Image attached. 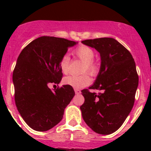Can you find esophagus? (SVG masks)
Masks as SVG:
<instances>
[{
  "label": "esophagus",
  "instance_id": "1",
  "mask_svg": "<svg viewBox=\"0 0 151 151\" xmlns=\"http://www.w3.org/2000/svg\"><path fill=\"white\" fill-rule=\"evenodd\" d=\"M75 93L76 94H81V91L79 89H75Z\"/></svg>",
  "mask_w": 151,
  "mask_h": 151
}]
</instances>
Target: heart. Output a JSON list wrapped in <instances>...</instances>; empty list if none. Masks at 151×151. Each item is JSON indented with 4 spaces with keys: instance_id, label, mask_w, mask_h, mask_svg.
Here are the masks:
<instances>
[{
    "instance_id": "obj_1",
    "label": "heart",
    "mask_w": 151,
    "mask_h": 151,
    "mask_svg": "<svg viewBox=\"0 0 151 151\" xmlns=\"http://www.w3.org/2000/svg\"><path fill=\"white\" fill-rule=\"evenodd\" d=\"M74 54L84 62L83 72L91 76H95L99 71V64L94 60V50L86 45H81L74 50ZM70 58L68 54H64L60 61V66L63 73L66 74L69 72ZM91 78L87 74L82 76H69L63 78V83L75 88H81L90 85Z\"/></svg>"
}]
</instances>
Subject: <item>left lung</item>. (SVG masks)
<instances>
[{"label":"left lung","mask_w":151,"mask_h":151,"mask_svg":"<svg viewBox=\"0 0 151 151\" xmlns=\"http://www.w3.org/2000/svg\"><path fill=\"white\" fill-rule=\"evenodd\" d=\"M100 53L101 64L94 85L82 91L85 102L80 106L85 123L101 134H110L121 127L134 106L138 85L135 63L130 52L112 38L82 41Z\"/></svg>","instance_id":"left-lung-1"}]
</instances>
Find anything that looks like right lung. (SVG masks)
<instances>
[{"label": "right lung", "mask_w": 151, "mask_h": 151, "mask_svg": "<svg viewBox=\"0 0 151 151\" xmlns=\"http://www.w3.org/2000/svg\"><path fill=\"white\" fill-rule=\"evenodd\" d=\"M76 44L65 38L42 36L29 43L18 57L13 73L15 103L24 121L34 130L45 132L59 123L75 96L69 85L54 91L48 86L60 82L61 57Z\"/></svg>", "instance_id": "right-lung-1"}]
</instances>
